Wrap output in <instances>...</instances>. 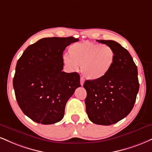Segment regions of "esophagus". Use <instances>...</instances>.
<instances>
[{
  "mask_svg": "<svg viewBox=\"0 0 152 152\" xmlns=\"http://www.w3.org/2000/svg\"><path fill=\"white\" fill-rule=\"evenodd\" d=\"M80 83H81V86H83V83H84V79H83V78H81V79H80Z\"/></svg>",
  "mask_w": 152,
  "mask_h": 152,
  "instance_id": "obj_1",
  "label": "esophagus"
}]
</instances>
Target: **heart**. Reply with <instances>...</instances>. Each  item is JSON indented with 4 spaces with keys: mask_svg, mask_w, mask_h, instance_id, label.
I'll return each instance as SVG.
<instances>
[{
    "mask_svg": "<svg viewBox=\"0 0 152 152\" xmlns=\"http://www.w3.org/2000/svg\"><path fill=\"white\" fill-rule=\"evenodd\" d=\"M69 56H64V61L69 68L76 69L81 65V71L87 79L100 81L108 74L115 60V53L112 47L84 42L75 43L69 48Z\"/></svg>",
    "mask_w": 152,
    "mask_h": 152,
    "instance_id": "heart-1",
    "label": "heart"
}]
</instances>
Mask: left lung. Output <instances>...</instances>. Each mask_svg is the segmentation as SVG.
<instances>
[{
  "mask_svg": "<svg viewBox=\"0 0 152 152\" xmlns=\"http://www.w3.org/2000/svg\"><path fill=\"white\" fill-rule=\"evenodd\" d=\"M109 45L115 60L108 74L100 81L86 80V110L97 125H110L125 118L134 107L140 88L137 67L128 51L113 40H98Z\"/></svg>",
  "mask_w": 152,
  "mask_h": 152,
  "instance_id": "8db88e82",
  "label": "left lung"
}]
</instances>
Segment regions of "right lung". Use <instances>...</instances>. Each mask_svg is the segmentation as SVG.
Here are the masks:
<instances>
[{
	"instance_id": "right-lung-1",
	"label": "right lung",
	"mask_w": 152,
	"mask_h": 152,
	"mask_svg": "<svg viewBox=\"0 0 152 152\" xmlns=\"http://www.w3.org/2000/svg\"><path fill=\"white\" fill-rule=\"evenodd\" d=\"M78 39L47 37L25 49L18 59L13 88L18 105L33 121L51 125L62 120L66 102L81 86L78 73H66L63 52Z\"/></svg>"
}]
</instances>
